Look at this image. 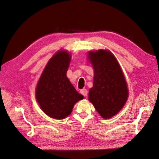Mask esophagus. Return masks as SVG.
<instances>
[{"instance_id": "34e87169", "label": "esophagus", "mask_w": 159, "mask_h": 159, "mask_svg": "<svg viewBox=\"0 0 159 159\" xmlns=\"http://www.w3.org/2000/svg\"><path fill=\"white\" fill-rule=\"evenodd\" d=\"M80 93H81V94H82L84 96V97H86V96L88 95V91H87V89H81Z\"/></svg>"}]
</instances>
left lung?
Wrapping results in <instances>:
<instances>
[{
	"label": "left lung",
	"mask_w": 159,
	"mask_h": 159,
	"mask_svg": "<svg viewBox=\"0 0 159 159\" xmlns=\"http://www.w3.org/2000/svg\"><path fill=\"white\" fill-rule=\"evenodd\" d=\"M89 58L94 69L89 99L101 116L111 118L123 108L127 99L125 79L116 58L109 51L89 52Z\"/></svg>",
	"instance_id": "1"
}]
</instances>
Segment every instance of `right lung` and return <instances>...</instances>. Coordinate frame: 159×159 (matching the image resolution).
Instances as JSON below:
<instances>
[{"label": "right lung", "mask_w": 159, "mask_h": 159, "mask_svg": "<svg viewBox=\"0 0 159 159\" xmlns=\"http://www.w3.org/2000/svg\"><path fill=\"white\" fill-rule=\"evenodd\" d=\"M70 61L68 52H58L49 60L38 81L36 100L43 111L52 118H66L74 104L84 98L66 76Z\"/></svg>", "instance_id": "right-lung-1"}]
</instances>
